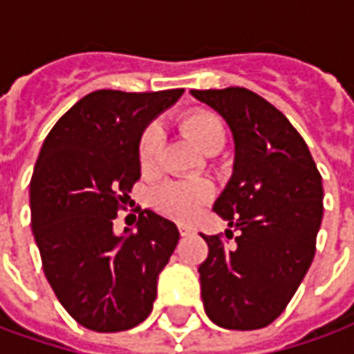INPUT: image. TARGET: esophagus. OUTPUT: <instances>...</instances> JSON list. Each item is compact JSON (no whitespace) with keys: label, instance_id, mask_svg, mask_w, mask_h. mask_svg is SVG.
<instances>
[{"label":"esophagus","instance_id":"1","mask_svg":"<svg viewBox=\"0 0 354 354\" xmlns=\"http://www.w3.org/2000/svg\"><path fill=\"white\" fill-rule=\"evenodd\" d=\"M178 228H180V234H182V236H192L195 232V230L192 228V226H187V224H180Z\"/></svg>","mask_w":354,"mask_h":354}]
</instances>
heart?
I'll return each instance as SVG.
<instances>
[{
	"label": "heart",
	"instance_id": "b5f03b06",
	"mask_svg": "<svg viewBox=\"0 0 354 354\" xmlns=\"http://www.w3.org/2000/svg\"><path fill=\"white\" fill-rule=\"evenodd\" d=\"M180 128L192 140L199 151L214 155L222 149L226 140L224 122L218 115L205 109H195L180 120ZM162 149V132L157 124H151L140 140V165L145 172L159 165ZM212 187L209 182H169L155 194V203L160 211L178 220L194 218L201 207L211 199Z\"/></svg>",
	"mask_w": 354,
	"mask_h": 354
}]
</instances>
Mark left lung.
I'll return each instance as SVG.
<instances>
[{"label": "left lung", "mask_w": 354, "mask_h": 354, "mask_svg": "<svg viewBox=\"0 0 354 354\" xmlns=\"http://www.w3.org/2000/svg\"><path fill=\"white\" fill-rule=\"evenodd\" d=\"M234 138V170L212 211L239 236L234 249L203 236L205 313L228 330H259L283 313L315 259L322 176L305 140L278 109L245 88L192 90ZM230 232V230H226Z\"/></svg>", "instance_id": "left-lung-1"}]
</instances>
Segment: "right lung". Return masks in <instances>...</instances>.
Masks as SVG:
<instances>
[{
    "instance_id": "add662e5",
    "label": "right lung",
    "mask_w": 354,
    "mask_h": 354,
    "mask_svg": "<svg viewBox=\"0 0 354 354\" xmlns=\"http://www.w3.org/2000/svg\"><path fill=\"white\" fill-rule=\"evenodd\" d=\"M182 93L91 91L57 120L39 149L32 234L59 303L88 330H130L153 310L180 232L151 209L140 212L138 232L118 236L113 220L142 174L143 130Z\"/></svg>"
}]
</instances>
